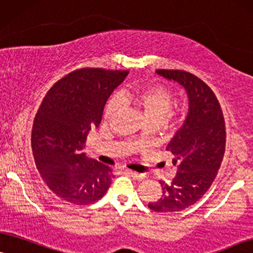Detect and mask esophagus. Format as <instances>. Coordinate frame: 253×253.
Listing matches in <instances>:
<instances>
[{
    "label": "esophagus",
    "mask_w": 253,
    "mask_h": 253,
    "mask_svg": "<svg viewBox=\"0 0 253 253\" xmlns=\"http://www.w3.org/2000/svg\"><path fill=\"white\" fill-rule=\"evenodd\" d=\"M126 174H128L130 177H133L134 180H137V181H142L143 178H145V175L143 174H139V172H135L132 170H126Z\"/></svg>",
    "instance_id": "obj_1"
}]
</instances>
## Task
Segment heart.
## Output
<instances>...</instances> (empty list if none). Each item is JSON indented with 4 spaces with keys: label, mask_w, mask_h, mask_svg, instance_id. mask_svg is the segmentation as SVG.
I'll return each mask as SVG.
<instances>
[{
    "label": "heart",
    "mask_w": 253,
    "mask_h": 253,
    "mask_svg": "<svg viewBox=\"0 0 253 253\" xmlns=\"http://www.w3.org/2000/svg\"><path fill=\"white\" fill-rule=\"evenodd\" d=\"M121 100L142 111L147 123H162L172 107V93L162 85H149L137 88L124 89ZM120 98L112 97L104 108V119L112 120L119 113L123 103Z\"/></svg>",
    "instance_id": "b5f03b06"
}]
</instances>
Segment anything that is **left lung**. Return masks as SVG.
I'll list each match as a JSON object with an SVG mask.
<instances>
[{
	"label": "left lung",
	"mask_w": 253,
	"mask_h": 253,
	"mask_svg": "<svg viewBox=\"0 0 253 253\" xmlns=\"http://www.w3.org/2000/svg\"><path fill=\"white\" fill-rule=\"evenodd\" d=\"M162 78L177 83L188 97V113L168 143L176 175L160 181L162 195L148 203L156 212H174L196 203L215 180L225 152V124L212 89L189 72L156 70Z\"/></svg>",
	"instance_id": "left-lung-1"
}]
</instances>
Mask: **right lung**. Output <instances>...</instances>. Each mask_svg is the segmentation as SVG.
<instances>
[{
    "instance_id": "add662e5",
    "label": "right lung",
    "mask_w": 253,
    "mask_h": 253,
    "mask_svg": "<svg viewBox=\"0 0 253 253\" xmlns=\"http://www.w3.org/2000/svg\"><path fill=\"white\" fill-rule=\"evenodd\" d=\"M127 71L82 69L52 86L34 120L31 147L40 174L57 196L86 206L110 188L112 169L88 159L84 143L98 127L104 106Z\"/></svg>"
}]
</instances>
